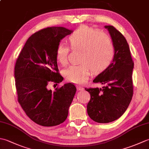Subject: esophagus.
Segmentation results:
<instances>
[{
	"label": "esophagus",
	"instance_id": "34e87169",
	"mask_svg": "<svg viewBox=\"0 0 149 149\" xmlns=\"http://www.w3.org/2000/svg\"><path fill=\"white\" fill-rule=\"evenodd\" d=\"M77 89L79 91H83L84 90V88L83 86H80V85H78V86H77Z\"/></svg>",
	"mask_w": 149,
	"mask_h": 149
}]
</instances>
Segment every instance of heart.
<instances>
[{"instance_id": "1", "label": "heart", "mask_w": 149, "mask_h": 149, "mask_svg": "<svg viewBox=\"0 0 149 149\" xmlns=\"http://www.w3.org/2000/svg\"><path fill=\"white\" fill-rule=\"evenodd\" d=\"M73 49L82 50L79 65H72L65 71L66 80L74 83H84L91 71L100 72L111 63L115 49L108 34L86 26H80L68 38ZM69 47L60 43L57 46L56 58L63 66L68 64Z\"/></svg>"}]
</instances>
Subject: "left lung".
Here are the masks:
<instances>
[{"label": "left lung", "instance_id": "8db88e82", "mask_svg": "<svg viewBox=\"0 0 149 149\" xmlns=\"http://www.w3.org/2000/svg\"><path fill=\"white\" fill-rule=\"evenodd\" d=\"M113 41L115 55L110 65L94 79L102 88H85L91 99L88 115L98 123H109L119 118L130 104L133 95L132 73L134 63L127 40L112 26H106Z\"/></svg>", "mask_w": 149, "mask_h": 149}]
</instances>
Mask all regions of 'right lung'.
Segmentation results:
<instances>
[{"instance_id": "obj_1", "label": "right lung", "mask_w": 149, "mask_h": 149, "mask_svg": "<svg viewBox=\"0 0 149 149\" xmlns=\"http://www.w3.org/2000/svg\"><path fill=\"white\" fill-rule=\"evenodd\" d=\"M72 32L63 27L38 31L28 38L17 59L15 79L18 102L30 119L38 125H58L68 116L76 88L66 83L52 91L47 85L63 80L58 72L56 50L61 40Z\"/></svg>"}]
</instances>
